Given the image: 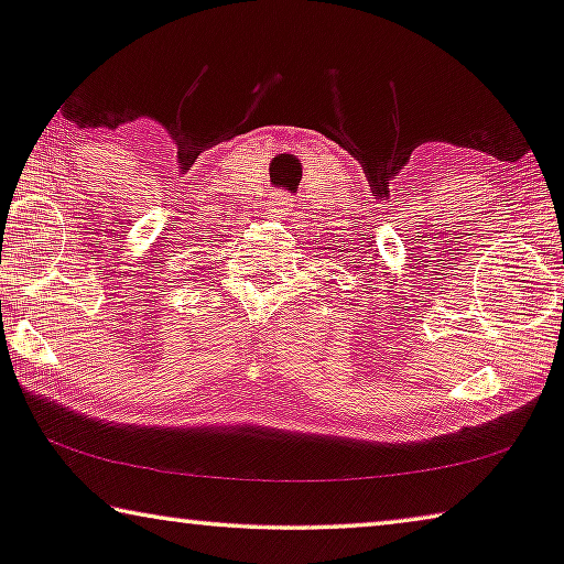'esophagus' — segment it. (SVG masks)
Here are the masks:
<instances>
[{
    "instance_id": "34e87169",
    "label": "esophagus",
    "mask_w": 564,
    "mask_h": 564,
    "mask_svg": "<svg viewBox=\"0 0 564 564\" xmlns=\"http://www.w3.org/2000/svg\"><path fill=\"white\" fill-rule=\"evenodd\" d=\"M291 202H293V199H291L289 195H275V197H273V205L279 207V213H285V215H289Z\"/></svg>"
}]
</instances>
